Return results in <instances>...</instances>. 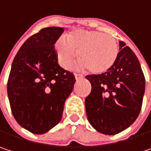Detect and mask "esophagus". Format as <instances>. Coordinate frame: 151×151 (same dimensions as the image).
Returning <instances> with one entry per match:
<instances>
[{"label":"esophagus","instance_id":"34e87169","mask_svg":"<svg viewBox=\"0 0 151 151\" xmlns=\"http://www.w3.org/2000/svg\"><path fill=\"white\" fill-rule=\"evenodd\" d=\"M75 76H76V81H79V80H81V79L83 78L82 75H80V74H76Z\"/></svg>","mask_w":151,"mask_h":151}]
</instances>
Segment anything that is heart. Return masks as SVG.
<instances>
[{
  "label": "heart",
  "mask_w": 151,
  "mask_h": 151,
  "mask_svg": "<svg viewBox=\"0 0 151 151\" xmlns=\"http://www.w3.org/2000/svg\"><path fill=\"white\" fill-rule=\"evenodd\" d=\"M60 65L70 68L78 52V68L93 74L110 70L119 57V45L112 36L96 31H76L56 45Z\"/></svg>",
  "instance_id": "obj_1"
}]
</instances>
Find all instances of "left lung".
Segmentation results:
<instances>
[{
	"instance_id": "1",
	"label": "left lung",
	"mask_w": 151,
	"mask_h": 151,
	"mask_svg": "<svg viewBox=\"0 0 151 151\" xmlns=\"http://www.w3.org/2000/svg\"><path fill=\"white\" fill-rule=\"evenodd\" d=\"M113 67L100 75H88L91 93L85 99L88 122L99 132L115 135L128 128L138 117L145 89V78L132 49L119 42Z\"/></svg>"
}]
</instances>
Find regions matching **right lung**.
I'll return each mask as SVG.
<instances>
[{
    "label": "right lung",
    "mask_w": 151,
    "mask_h": 151,
    "mask_svg": "<svg viewBox=\"0 0 151 151\" xmlns=\"http://www.w3.org/2000/svg\"><path fill=\"white\" fill-rule=\"evenodd\" d=\"M62 27H46L22 45L13 61L7 95L18 124L34 134H44L58 124L64 102L76 78L58 63L54 45Z\"/></svg>",
    "instance_id": "obj_1"
}]
</instances>
